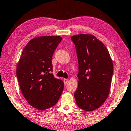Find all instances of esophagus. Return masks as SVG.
<instances>
[{
	"label": "esophagus",
	"mask_w": 131,
	"mask_h": 131,
	"mask_svg": "<svg viewBox=\"0 0 131 131\" xmlns=\"http://www.w3.org/2000/svg\"><path fill=\"white\" fill-rule=\"evenodd\" d=\"M63 82H64V84H67L68 82V79H64Z\"/></svg>",
	"instance_id": "esophagus-1"
}]
</instances>
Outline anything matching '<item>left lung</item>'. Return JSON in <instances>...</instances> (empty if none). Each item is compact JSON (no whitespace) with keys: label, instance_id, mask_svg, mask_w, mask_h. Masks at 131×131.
I'll list each match as a JSON object with an SVG mask.
<instances>
[{"label":"left lung","instance_id":"obj_1","mask_svg":"<svg viewBox=\"0 0 131 131\" xmlns=\"http://www.w3.org/2000/svg\"><path fill=\"white\" fill-rule=\"evenodd\" d=\"M79 63L78 89L74 93L76 104L86 111L98 109L110 91L113 63L106 47L92 34L71 37Z\"/></svg>","mask_w":131,"mask_h":131}]
</instances>
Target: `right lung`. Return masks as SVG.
<instances>
[{
	"label": "right lung",
	"mask_w": 131,
	"mask_h": 131,
	"mask_svg": "<svg viewBox=\"0 0 131 131\" xmlns=\"http://www.w3.org/2000/svg\"><path fill=\"white\" fill-rule=\"evenodd\" d=\"M62 39L60 36L32 38L24 47L17 64L16 74L22 94L38 110L55 105L63 92V81L51 73L52 58Z\"/></svg>",
	"instance_id": "right-lung-1"
}]
</instances>
